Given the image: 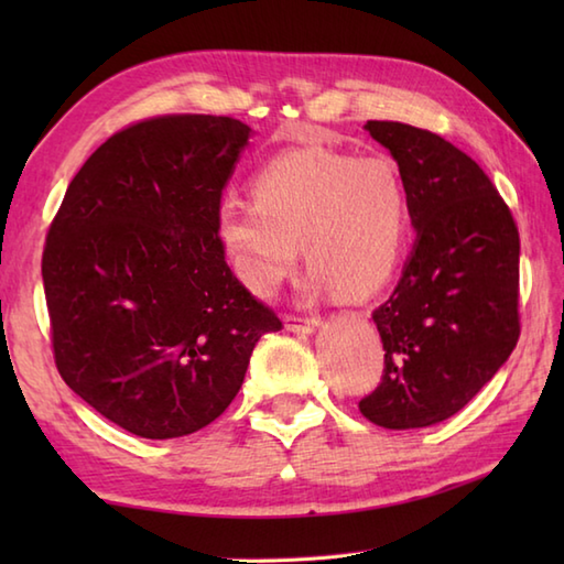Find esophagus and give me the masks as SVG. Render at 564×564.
I'll list each match as a JSON object with an SVG mask.
<instances>
[{"label":"esophagus","instance_id":"esophagus-1","mask_svg":"<svg viewBox=\"0 0 564 564\" xmlns=\"http://www.w3.org/2000/svg\"><path fill=\"white\" fill-rule=\"evenodd\" d=\"M285 329L297 332V334H310L319 327L317 317H297V315H285Z\"/></svg>","mask_w":564,"mask_h":564}]
</instances>
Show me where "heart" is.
Segmentation results:
<instances>
[{
  "label": "heart",
  "mask_w": 564,
  "mask_h": 564,
  "mask_svg": "<svg viewBox=\"0 0 564 564\" xmlns=\"http://www.w3.org/2000/svg\"><path fill=\"white\" fill-rule=\"evenodd\" d=\"M254 200L227 196L215 235L237 281L259 297L279 293L297 263L307 293L364 297L398 269L410 232V198L390 160L291 150L251 178Z\"/></svg>",
  "instance_id": "heart-1"
}]
</instances>
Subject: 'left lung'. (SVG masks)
I'll list each match as a JSON object with an SVG mask.
<instances>
[{"label":"left lung","instance_id":"8db88e82","mask_svg":"<svg viewBox=\"0 0 564 564\" xmlns=\"http://www.w3.org/2000/svg\"><path fill=\"white\" fill-rule=\"evenodd\" d=\"M364 128L400 166L416 242L373 310L386 368L358 410L382 429H422L460 412L519 341V227L448 140L394 121Z\"/></svg>","mask_w":564,"mask_h":564}]
</instances>
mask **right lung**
<instances>
[{
  "instance_id": "right-lung-1",
  "label": "right lung",
  "mask_w": 564,
  "mask_h": 564,
  "mask_svg": "<svg viewBox=\"0 0 564 564\" xmlns=\"http://www.w3.org/2000/svg\"><path fill=\"white\" fill-rule=\"evenodd\" d=\"M251 128L230 116H154L118 130L67 186L43 249L59 376L142 438L194 434L242 388L283 325L225 261L223 188Z\"/></svg>"
}]
</instances>
